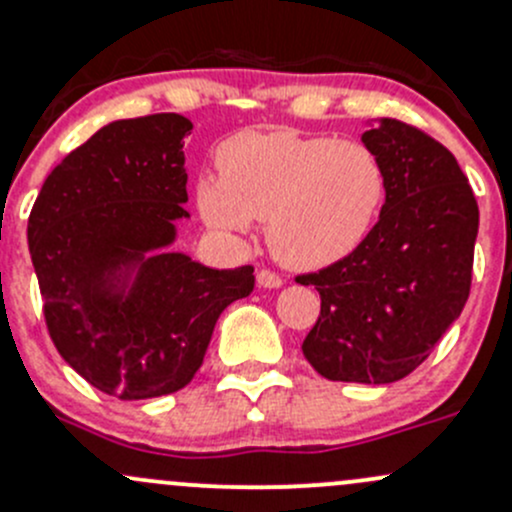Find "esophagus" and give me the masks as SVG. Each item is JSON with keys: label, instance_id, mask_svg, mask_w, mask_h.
Here are the masks:
<instances>
[{"label": "esophagus", "instance_id": "1", "mask_svg": "<svg viewBox=\"0 0 512 512\" xmlns=\"http://www.w3.org/2000/svg\"><path fill=\"white\" fill-rule=\"evenodd\" d=\"M257 284H260V287H265V289H279L284 282H282V277H279L277 272L260 270V272H257Z\"/></svg>", "mask_w": 512, "mask_h": 512}]
</instances>
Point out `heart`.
I'll return each mask as SVG.
<instances>
[{
  "instance_id": "b5f03b06",
  "label": "heart",
  "mask_w": 512,
  "mask_h": 512,
  "mask_svg": "<svg viewBox=\"0 0 512 512\" xmlns=\"http://www.w3.org/2000/svg\"><path fill=\"white\" fill-rule=\"evenodd\" d=\"M220 179L201 176L203 220L242 238L267 220L274 257L294 270H321L351 255L378 220L387 171L373 147L294 129H247L218 149Z\"/></svg>"
}]
</instances>
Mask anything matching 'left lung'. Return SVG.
Segmentation results:
<instances>
[{"mask_svg":"<svg viewBox=\"0 0 512 512\" xmlns=\"http://www.w3.org/2000/svg\"><path fill=\"white\" fill-rule=\"evenodd\" d=\"M387 171L380 220L319 272L321 314L301 343L319 375L387 385L429 358L471 292L478 203L454 154L422 129L380 120L363 132Z\"/></svg>","mask_w":512,"mask_h":512,"instance_id":"obj_1","label":"left lung"}]
</instances>
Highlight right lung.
Masks as SVG:
<instances>
[{
	"instance_id": "1",
	"label": "right lung",
	"mask_w": 512,
	"mask_h": 512,
	"mask_svg": "<svg viewBox=\"0 0 512 512\" xmlns=\"http://www.w3.org/2000/svg\"><path fill=\"white\" fill-rule=\"evenodd\" d=\"M184 115L117 120L43 181L29 252L53 346L105 395L149 400L193 380L250 265L213 270L169 252L184 203Z\"/></svg>"
}]
</instances>
